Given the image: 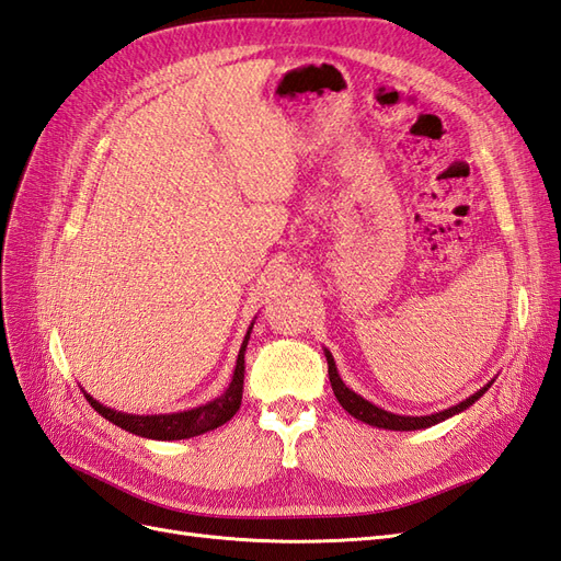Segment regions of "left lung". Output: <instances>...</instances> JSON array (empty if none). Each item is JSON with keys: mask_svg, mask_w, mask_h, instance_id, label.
I'll use <instances>...</instances> for the list:
<instances>
[{"mask_svg": "<svg viewBox=\"0 0 561 561\" xmlns=\"http://www.w3.org/2000/svg\"><path fill=\"white\" fill-rule=\"evenodd\" d=\"M324 355H327V365H329V381H332V389H334V396H336V400L341 403V408L346 410L351 417H355V420H360V422H365L369 426H377V428H389V431H417V428H428V426L450 420V417H455V414L465 412L467 408H471L473 403H477V400L488 389H491L493 381H495V377H493L485 386H481L477 393H471L469 398H465L462 403L414 417V414H396V412L383 410V408H379L375 403H369V400L363 398L360 393H355L353 389H348V386L343 383V379L339 375L336 363H334V355L329 353L327 348H324Z\"/></svg>", "mask_w": 561, "mask_h": 561, "instance_id": "left-lung-1", "label": "left lung"}]
</instances>
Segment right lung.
<instances>
[{"instance_id":"1","label":"right lung","mask_w":561,"mask_h":561,"mask_svg":"<svg viewBox=\"0 0 561 561\" xmlns=\"http://www.w3.org/2000/svg\"><path fill=\"white\" fill-rule=\"evenodd\" d=\"M253 324H255V318L251 320V324L247 329V336H243V341H241L237 365L232 371V381H229V386L218 398L208 400V403H204V405L180 410V412H168V414H130V412H121V410H113V408H106L104 403H99V400L84 391L82 386H80V391L84 393V398L90 400V405L99 414H102L104 420H108L111 424H116L125 431H130V434H135V436L153 438V440H182V438L206 434V431L218 428L225 422L232 420L241 405L243 371H247V360H243V355H247Z\"/></svg>"}]
</instances>
